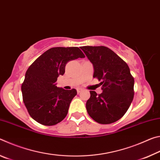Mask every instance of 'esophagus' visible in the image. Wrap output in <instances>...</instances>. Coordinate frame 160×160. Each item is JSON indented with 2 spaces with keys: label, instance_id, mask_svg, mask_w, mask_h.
I'll list each match as a JSON object with an SVG mask.
<instances>
[{
  "label": "esophagus",
  "instance_id": "esophagus-1",
  "mask_svg": "<svg viewBox=\"0 0 160 160\" xmlns=\"http://www.w3.org/2000/svg\"><path fill=\"white\" fill-rule=\"evenodd\" d=\"M82 88H78V89H77V92H78V93L79 94V93L80 92L82 91Z\"/></svg>",
  "mask_w": 160,
  "mask_h": 160
}]
</instances>
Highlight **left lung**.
I'll return each mask as SVG.
<instances>
[{
	"label": "left lung",
	"mask_w": 160,
	"mask_h": 160,
	"mask_svg": "<svg viewBox=\"0 0 160 160\" xmlns=\"http://www.w3.org/2000/svg\"><path fill=\"white\" fill-rule=\"evenodd\" d=\"M94 67V78L101 80L102 92L90 91L86 103L88 114L97 123L116 122L125 114L133 99L134 79L129 67L106 47H80Z\"/></svg>",
	"instance_id": "8db88e82"
}]
</instances>
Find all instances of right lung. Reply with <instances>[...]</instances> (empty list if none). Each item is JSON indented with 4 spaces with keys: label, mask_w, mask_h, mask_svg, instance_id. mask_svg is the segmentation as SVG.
I'll use <instances>...</instances> for the list:
<instances>
[{
    "label": "right lung",
    "mask_w": 160,
    "mask_h": 160,
    "mask_svg": "<svg viewBox=\"0 0 160 160\" xmlns=\"http://www.w3.org/2000/svg\"><path fill=\"white\" fill-rule=\"evenodd\" d=\"M78 58H85L79 48L53 47L29 67L21 90L27 109L37 122L53 126L66 116L77 91L58 88L56 82L64 74L68 62Z\"/></svg>",
    "instance_id": "1"
}]
</instances>
